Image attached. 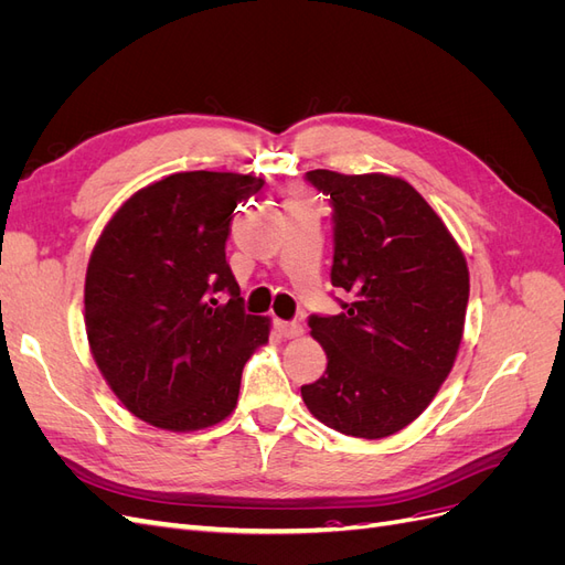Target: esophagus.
<instances>
[{"label": "esophagus", "mask_w": 565, "mask_h": 565, "mask_svg": "<svg viewBox=\"0 0 565 565\" xmlns=\"http://www.w3.org/2000/svg\"><path fill=\"white\" fill-rule=\"evenodd\" d=\"M276 330H278L280 337H285V339H297V337L303 334V328H301V324H299L297 320H292V322L278 320V322H276Z\"/></svg>", "instance_id": "esophagus-1"}]
</instances>
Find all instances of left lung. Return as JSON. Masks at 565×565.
Returning a JSON list of instances; mask_svg holds the SVG:
<instances>
[{"label": "left lung", "instance_id": "1", "mask_svg": "<svg viewBox=\"0 0 565 565\" xmlns=\"http://www.w3.org/2000/svg\"><path fill=\"white\" fill-rule=\"evenodd\" d=\"M334 207L339 316H311L328 370L301 386L330 429L377 440L415 422L450 374L465 334L469 268L413 185L388 174L306 172Z\"/></svg>", "mask_w": 565, "mask_h": 565}]
</instances>
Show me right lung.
<instances>
[{"label": "right lung", "mask_w": 565, "mask_h": 565, "mask_svg": "<svg viewBox=\"0 0 565 565\" xmlns=\"http://www.w3.org/2000/svg\"><path fill=\"white\" fill-rule=\"evenodd\" d=\"M262 185L252 174H169L125 200L94 245L84 280L92 355L119 403L158 429L224 422L245 363L268 341L270 318L245 313L226 262L237 202Z\"/></svg>", "instance_id": "obj_1"}]
</instances>
